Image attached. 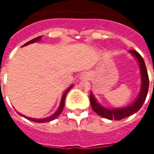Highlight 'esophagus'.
<instances>
[{
	"label": "esophagus",
	"mask_w": 154,
	"mask_h": 154,
	"mask_svg": "<svg viewBox=\"0 0 154 154\" xmlns=\"http://www.w3.org/2000/svg\"><path fill=\"white\" fill-rule=\"evenodd\" d=\"M89 78V75L86 74V73H84V74H82L81 76V79H83V80H88Z\"/></svg>",
	"instance_id": "esophagus-1"
}]
</instances>
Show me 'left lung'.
<instances>
[{
    "mask_svg": "<svg viewBox=\"0 0 154 154\" xmlns=\"http://www.w3.org/2000/svg\"><path fill=\"white\" fill-rule=\"evenodd\" d=\"M130 53L134 57L136 58L137 62L140 66V72H141V90L139 93L137 99L131 105H128L126 107L123 108H115V109H107L100 105L95 97L93 94H90V104H91L92 109L96 112L97 114L101 116V117L106 118L109 120H116L119 121L123 118L131 116L134 113L137 112L141 106L143 105L144 102L146 101V96L148 94L149 90V76L147 70H146V64L144 61L143 58L140 54L135 50H129Z\"/></svg>",
    "mask_w": 154,
    "mask_h": 154,
    "instance_id": "8db88e82",
    "label": "left lung"
}]
</instances>
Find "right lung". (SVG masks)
Returning <instances> with one entry per match:
<instances>
[{"label":"right lung","mask_w":154,"mask_h":154,"mask_svg":"<svg viewBox=\"0 0 154 154\" xmlns=\"http://www.w3.org/2000/svg\"><path fill=\"white\" fill-rule=\"evenodd\" d=\"M41 39H42V36H40V37H36V38H34V39L31 40V41H29V42H27V43H25L23 46H25V45H28L29 44H32V43H34V42H40L41 41ZM72 85H71V86H69V88H68L67 89H66V91L62 95V97H61V100H60V105H59V107H58L57 110L53 114H52L51 116H49V117H45V118H39V119H36V118H32V117H26V116H24V115H22L21 113H20V112H18L17 113L19 115H20V116H22V117H25V118H27L28 120H29V121H32V122H38V123H43V122H51V121H53V120L56 119L57 117H58V116L62 112L63 109H64V106H65V97H66V95H67L68 92L69 91L70 89H72Z\"/></svg>","instance_id":"right-lung-1"}]
</instances>
